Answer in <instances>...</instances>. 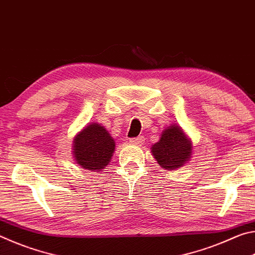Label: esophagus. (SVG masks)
I'll list each match as a JSON object with an SVG mask.
<instances>
[{"label": "esophagus", "mask_w": 255, "mask_h": 255, "mask_svg": "<svg viewBox=\"0 0 255 255\" xmlns=\"http://www.w3.org/2000/svg\"><path fill=\"white\" fill-rule=\"evenodd\" d=\"M145 138L143 136H138V137H133V138H130L129 139V141H130L131 144H136V145H141L144 143Z\"/></svg>", "instance_id": "esophagus-1"}]
</instances>
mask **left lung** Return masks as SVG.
<instances>
[{
    "label": "left lung",
    "mask_w": 255,
    "mask_h": 255,
    "mask_svg": "<svg viewBox=\"0 0 255 255\" xmlns=\"http://www.w3.org/2000/svg\"><path fill=\"white\" fill-rule=\"evenodd\" d=\"M191 148V144L182 129L173 125L162 132L159 140L152 146V153L164 169L175 170L190 158Z\"/></svg>",
    "instance_id": "obj_1"
}]
</instances>
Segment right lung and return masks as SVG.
<instances>
[{
	"mask_svg": "<svg viewBox=\"0 0 255 255\" xmlns=\"http://www.w3.org/2000/svg\"><path fill=\"white\" fill-rule=\"evenodd\" d=\"M115 140L99 124L86 126L74 139L77 164L90 171L105 169L115 150Z\"/></svg>",
	"mask_w": 255,
	"mask_h": 255,
	"instance_id": "1",
	"label": "right lung"
}]
</instances>
